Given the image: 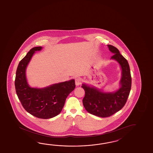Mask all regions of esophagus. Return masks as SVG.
I'll return each mask as SVG.
<instances>
[{"label":"esophagus","instance_id":"esophagus-1","mask_svg":"<svg viewBox=\"0 0 153 153\" xmlns=\"http://www.w3.org/2000/svg\"><path fill=\"white\" fill-rule=\"evenodd\" d=\"M81 82H82V80L80 78H76L75 79V85L76 86H79L81 84Z\"/></svg>","mask_w":153,"mask_h":153}]
</instances>
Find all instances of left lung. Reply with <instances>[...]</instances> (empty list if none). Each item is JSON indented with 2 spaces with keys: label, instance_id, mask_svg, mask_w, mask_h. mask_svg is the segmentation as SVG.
<instances>
[{
  "label": "left lung",
  "instance_id": "left-lung-1",
  "mask_svg": "<svg viewBox=\"0 0 153 153\" xmlns=\"http://www.w3.org/2000/svg\"><path fill=\"white\" fill-rule=\"evenodd\" d=\"M109 51L114 55L111 60H116L122 70L120 88L114 92H105L86 84H82L85 95L82 103L90 114L100 117H108L121 110L126 104L131 86V76L129 63L120 54L117 48L108 45Z\"/></svg>",
  "mask_w": 153,
  "mask_h": 153
}]
</instances>
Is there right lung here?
<instances>
[{"instance_id": "right-lung-1", "label": "right lung", "mask_w": 153, "mask_h": 153, "mask_svg": "<svg viewBox=\"0 0 153 153\" xmlns=\"http://www.w3.org/2000/svg\"><path fill=\"white\" fill-rule=\"evenodd\" d=\"M42 48H32L19 62L15 84L18 99L24 109L35 117L49 119L61 112L67 97L75 88V80L71 79L43 88L30 87L26 75L27 68L33 54Z\"/></svg>"}]
</instances>
